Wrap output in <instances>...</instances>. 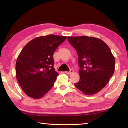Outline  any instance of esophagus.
I'll return each instance as SVG.
<instances>
[{"mask_svg":"<svg viewBox=\"0 0 128 128\" xmlns=\"http://www.w3.org/2000/svg\"><path fill=\"white\" fill-rule=\"evenodd\" d=\"M74 72V70H73L72 69H70V70L69 72H66V74H68V75H70V74H72V73Z\"/></svg>","mask_w":128,"mask_h":128,"instance_id":"34e87169","label":"esophagus"}]
</instances>
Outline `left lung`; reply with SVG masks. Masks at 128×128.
<instances>
[{
	"instance_id": "left-lung-1",
	"label": "left lung",
	"mask_w": 128,
	"mask_h": 128,
	"mask_svg": "<svg viewBox=\"0 0 128 128\" xmlns=\"http://www.w3.org/2000/svg\"><path fill=\"white\" fill-rule=\"evenodd\" d=\"M68 40L78 54L80 80L74 86L86 95L97 93L114 72L115 58L110 48L94 37H68Z\"/></svg>"
}]
</instances>
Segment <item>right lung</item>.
Here are the masks:
<instances>
[{
  "instance_id": "1",
  "label": "right lung",
  "mask_w": 128,
  "mask_h": 128,
  "mask_svg": "<svg viewBox=\"0 0 128 128\" xmlns=\"http://www.w3.org/2000/svg\"><path fill=\"white\" fill-rule=\"evenodd\" d=\"M66 36L50 34L36 37L21 50L16 62V76L24 92L42 98L54 85L58 73L54 68L53 54Z\"/></svg>"
}]
</instances>
